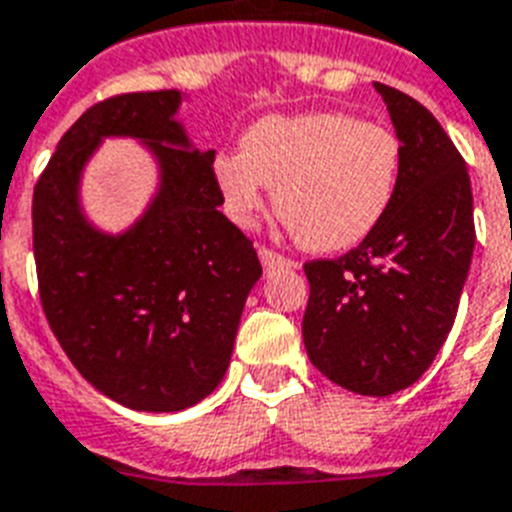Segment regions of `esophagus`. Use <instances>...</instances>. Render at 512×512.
<instances>
[{
	"mask_svg": "<svg viewBox=\"0 0 512 512\" xmlns=\"http://www.w3.org/2000/svg\"><path fill=\"white\" fill-rule=\"evenodd\" d=\"M260 260H263L265 271H276V268H295V260L279 255L276 249L271 247H260Z\"/></svg>",
	"mask_w": 512,
	"mask_h": 512,
	"instance_id": "esophagus-1",
	"label": "esophagus"
}]
</instances>
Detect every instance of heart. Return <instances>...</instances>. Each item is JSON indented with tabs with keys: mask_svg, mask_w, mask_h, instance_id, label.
Instances as JSON below:
<instances>
[{
	"mask_svg": "<svg viewBox=\"0 0 512 512\" xmlns=\"http://www.w3.org/2000/svg\"><path fill=\"white\" fill-rule=\"evenodd\" d=\"M404 148L390 127L353 114L268 116L252 124L241 154H220L217 188L233 223H255L265 185L276 212L313 252H340L377 231L393 207Z\"/></svg>",
	"mask_w": 512,
	"mask_h": 512,
	"instance_id": "1",
	"label": "heart"
}]
</instances>
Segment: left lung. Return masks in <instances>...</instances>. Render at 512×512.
<instances>
[{
    "label": "left lung",
    "mask_w": 512,
    "mask_h": 512,
    "mask_svg": "<svg viewBox=\"0 0 512 512\" xmlns=\"http://www.w3.org/2000/svg\"><path fill=\"white\" fill-rule=\"evenodd\" d=\"M404 148L388 215L358 247L303 265L311 364L361 396L409 388L454 324L476 244L465 159L428 108L374 82Z\"/></svg>",
    "instance_id": "obj_1"
}]
</instances>
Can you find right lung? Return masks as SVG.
Masks as SVG:
<instances>
[{
    "label": "right lung",
    "mask_w": 512,
    "mask_h": 512,
    "mask_svg": "<svg viewBox=\"0 0 512 512\" xmlns=\"http://www.w3.org/2000/svg\"><path fill=\"white\" fill-rule=\"evenodd\" d=\"M177 103V90L122 92L87 108L31 204L52 335L84 380L135 412H180L217 388L263 273L255 244L217 209L215 151L188 148ZM103 134L148 139L165 172L155 207L119 240L92 232L75 204L81 164Z\"/></svg>",
    "instance_id": "right-lung-1"
}]
</instances>
